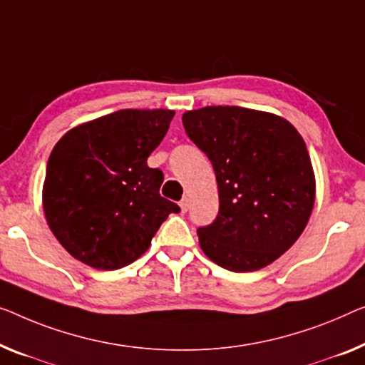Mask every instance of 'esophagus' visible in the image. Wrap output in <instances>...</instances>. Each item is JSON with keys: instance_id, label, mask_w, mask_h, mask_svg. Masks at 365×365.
Masks as SVG:
<instances>
[{"instance_id": "34e87169", "label": "esophagus", "mask_w": 365, "mask_h": 365, "mask_svg": "<svg viewBox=\"0 0 365 365\" xmlns=\"http://www.w3.org/2000/svg\"><path fill=\"white\" fill-rule=\"evenodd\" d=\"M188 206H190V201H188V198H187V197L182 198V200H180V210H182V213H187V211H188Z\"/></svg>"}]
</instances>
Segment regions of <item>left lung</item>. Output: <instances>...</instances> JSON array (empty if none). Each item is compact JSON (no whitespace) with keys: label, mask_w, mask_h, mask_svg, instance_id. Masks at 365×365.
<instances>
[{"label":"left lung","mask_w":365,"mask_h":365,"mask_svg":"<svg viewBox=\"0 0 365 365\" xmlns=\"http://www.w3.org/2000/svg\"><path fill=\"white\" fill-rule=\"evenodd\" d=\"M185 133L213 164L220 211L197 232L208 257L252 272L292 247L314 203L307 144L284 118L241 106L187 111Z\"/></svg>","instance_id":"8db88e82"}]
</instances>
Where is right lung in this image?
<instances>
[{
	"label": "right lung",
	"mask_w": 365,
	"mask_h": 365,
	"mask_svg": "<svg viewBox=\"0 0 365 365\" xmlns=\"http://www.w3.org/2000/svg\"><path fill=\"white\" fill-rule=\"evenodd\" d=\"M170 110H119L68 130L53 148L43 213L53 236L90 267L134 262L180 206L160 197V168L148 157L162 143Z\"/></svg>",
	"instance_id": "add662e5"
}]
</instances>
